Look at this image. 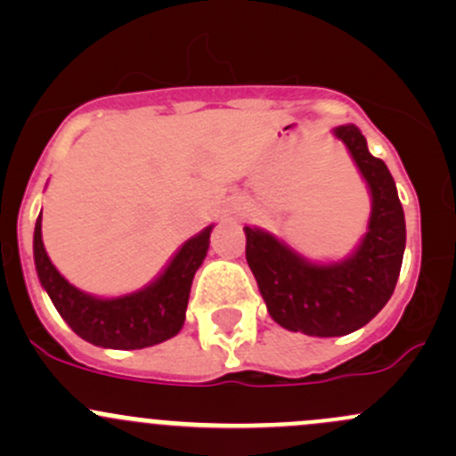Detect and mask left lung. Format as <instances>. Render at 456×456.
<instances>
[{"instance_id":"obj_1","label":"left lung","mask_w":456,"mask_h":456,"mask_svg":"<svg viewBox=\"0 0 456 456\" xmlns=\"http://www.w3.org/2000/svg\"><path fill=\"white\" fill-rule=\"evenodd\" d=\"M335 136L348 147L372 196L369 232L355 254L314 265L271 233L245 227L247 262L269 315L315 338H339L369 324L393 296L406 247V220L386 163L370 154L355 126L335 127Z\"/></svg>"}]
</instances>
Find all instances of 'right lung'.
<instances>
[{
    "label": "right lung",
    "instance_id": "add662e5",
    "mask_svg": "<svg viewBox=\"0 0 456 456\" xmlns=\"http://www.w3.org/2000/svg\"><path fill=\"white\" fill-rule=\"evenodd\" d=\"M211 229L214 227L202 229L199 236L187 240L169 262L167 269L160 273V278L150 287L130 296L103 300L72 287L54 269L41 240L39 214L35 224L37 275L59 315L86 342L103 348H121V351L154 346L174 338L183 329L191 280L209 249Z\"/></svg>",
    "mask_w": 456,
    "mask_h": 456
}]
</instances>
